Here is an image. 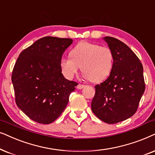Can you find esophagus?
<instances>
[{
	"label": "esophagus",
	"mask_w": 155,
	"mask_h": 155,
	"mask_svg": "<svg viewBox=\"0 0 155 155\" xmlns=\"http://www.w3.org/2000/svg\"><path fill=\"white\" fill-rule=\"evenodd\" d=\"M85 87V86L83 85V84H78L77 86H76V88H78V89H82V88H84Z\"/></svg>",
	"instance_id": "obj_1"
}]
</instances>
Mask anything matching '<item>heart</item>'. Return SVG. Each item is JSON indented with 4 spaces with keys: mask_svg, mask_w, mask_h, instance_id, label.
I'll return each instance as SVG.
<instances>
[{
    "mask_svg": "<svg viewBox=\"0 0 155 155\" xmlns=\"http://www.w3.org/2000/svg\"><path fill=\"white\" fill-rule=\"evenodd\" d=\"M69 56L60 61L61 72L68 79H73L80 67L83 77L94 82L104 81L112 71L113 54L108 47L81 42L70 51Z\"/></svg>",
    "mask_w": 155,
    "mask_h": 155,
    "instance_id": "obj_1",
    "label": "heart"
}]
</instances>
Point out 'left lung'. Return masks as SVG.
<instances>
[{
  "label": "left lung",
  "instance_id": "8db88e82",
  "mask_svg": "<svg viewBox=\"0 0 155 155\" xmlns=\"http://www.w3.org/2000/svg\"><path fill=\"white\" fill-rule=\"evenodd\" d=\"M113 54L106 81L95 86L91 110L104 122L114 124L135 114L145 89L142 64L130 48L112 37L103 38Z\"/></svg>",
  "mask_w": 155,
  "mask_h": 155
}]
</instances>
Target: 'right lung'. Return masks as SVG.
Listing matches in <instances>:
<instances>
[{"instance_id":"right-lung-1","label":"right lung","mask_w":155,"mask_h":155,"mask_svg":"<svg viewBox=\"0 0 155 155\" xmlns=\"http://www.w3.org/2000/svg\"><path fill=\"white\" fill-rule=\"evenodd\" d=\"M73 42L69 38L47 36L20 54L12 74L18 108L32 120L49 124L67 107L76 82L65 79L60 61Z\"/></svg>"}]
</instances>
